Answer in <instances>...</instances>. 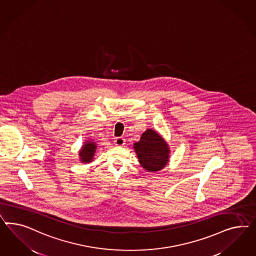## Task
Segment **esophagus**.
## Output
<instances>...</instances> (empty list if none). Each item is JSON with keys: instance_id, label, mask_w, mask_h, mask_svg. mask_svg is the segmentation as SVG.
<instances>
[{"instance_id": "34e87169", "label": "esophagus", "mask_w": 256, "mask_h": 256, "mask_svg": "<svg viewBox=\"0 0 256 256\" xmlns=\"http://www.w3.org/2000/svg\"><path fill=\"white\" fill-rule=\"evenodd\" d=\"M124 138L123 137H117L114 140V144H116V146H123L124 144Z\"/></svg>"}]
</instances>
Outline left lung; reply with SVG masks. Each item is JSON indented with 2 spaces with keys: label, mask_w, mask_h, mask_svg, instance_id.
Instances as JSON below:
<instances>
[{
  "label": "left lung",
  "mask_w": 256,
  "mask_h": 256,
  "mask_svg": "<svg viewBox=\"0 0 256 256\" xmlns=\"http://www.w3.org/2000/svg\"><path fill=\"white\" fill-rule=\"evenodd\" d=\"M133 149L140 166L146 172L162 170L170 160V148L167 142L151 128L142 134L139 142H134Z\"/></svg>",
  "instance_id": "8db88e82"
}]
</instances>
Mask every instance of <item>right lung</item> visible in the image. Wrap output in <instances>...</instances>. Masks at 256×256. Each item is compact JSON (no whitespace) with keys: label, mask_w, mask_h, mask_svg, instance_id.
<instances>
[{"label":"right lung","mask_w":256,"mask_h":256,"mask_svg":"<svg viewBox=\"0 0 256 256\" xmlns=\"http://www.w3.org/2000/svg\"><path fill=\"white\" fill-rule=\"evenodd\" d=\"M96 148V144L93 140H88L84 142V144L82 146L78 152L80 160L82 163L92 162Z\"/></svg>","instance_id":"1"}]
</instances>
